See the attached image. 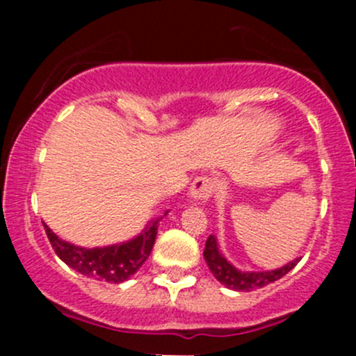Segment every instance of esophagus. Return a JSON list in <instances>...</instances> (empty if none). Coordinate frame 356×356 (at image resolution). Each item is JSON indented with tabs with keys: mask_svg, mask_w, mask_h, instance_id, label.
I'll use <instances>...</instances> for the list:
<instances>
[{
	"mask_svg": "<svg viewBox=\"0 0 356 356\" xmlns=\"http://www.w3.org/2000/svg\"><path fill=\"white\" fill-rule=\"evenodd\" d=\"M215 188H217V181L213 177H208V175H201L193 181L191 189H189V196L196 201L208 200L213 195Z\"/></svg>",
	"mask_w": 356,
	"mask_h": 356,
	"instance_id": "esophagus-1",
	"label": "esophagus"
}]
</instances>
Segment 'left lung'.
I'll return each mask as SVG.
<instances>
[{
    "label": "left lung",
    "instance_id": "left-lung-1",
    "mask_svg": "<svg viewBox=\"0 0 356 356\" xmlns=\"http://www.w3.org/2000/svg\"><path fill=\"white\" fill-rule=\"evenodd\" d=\"M203 257L207 260L208 268L211 270L213 277L217 279L218 282L225 286L229 289L234 291H253L260 289L264 286L270 284V282L279 281L281 277H284L286 274L291 270V268L296 267V260L289 261L288 265L281 268H275V270H265V272H243L238 270L232 264H229L227 258L222 257V253L218 251L217 239L215 236H210L207 239V245H204Z\"/></svg>",
    "mask_w": 356,
    "mask_h": 356
}]
</instances>
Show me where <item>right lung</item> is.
Instances as JSON below:
<instances>
[{"label":"right lung","mask_w":356,"mask_h":356,"mask_svg":"<svg viewBox=\"0 0 356 356\" xmlns=\"http://www.w3.org/2000/svg\"><path fill=\"white\" fill-rule=\"evenodd\" d=\"M158 222L160 218L149 222L145 231L131 241L105 248H81L70 245V243L60 239L46 224L44 231L55 253L68 267L81 272L82 275L96 279V281L118 284L134 275L149 257L156 239Z\"/></svg>","instance_id":"right-lung-1"}]
</instances>
